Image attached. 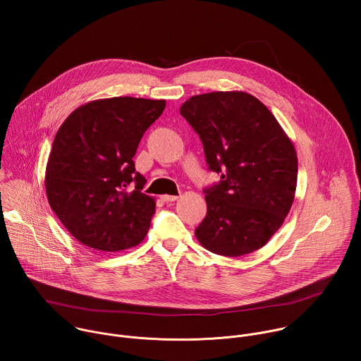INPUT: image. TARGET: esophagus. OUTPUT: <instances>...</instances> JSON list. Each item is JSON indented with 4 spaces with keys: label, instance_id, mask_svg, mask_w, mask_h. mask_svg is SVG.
Here are the masks:
<instances>
[{
    "label": "esophagus",
    "instance_id": "esophagus-1",
    "mask_svg": "<svg viewBox=\"0 0 361 361\" xmlns=\"http://www.w3.org/2000/svg\"><path fill=\"white\" fill-rule=\"evenodd\" d=\"M161 200L166 201V202H173V201H177V200H178V195H169V194H164V195H161Z\"/></svg>",
    "mask_w": 361,
    "mask_h": 361
}]
</instances>
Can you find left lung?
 Wrapping results in <instances>:
<instances>
[{"instance_id":"1","label":"left lung","mask_w":361,"mask_h":361,"mask_svg":"<svg viewBox=\"0 0 361 361\" xmlns=\"http://www.w3.org/2000/svg\"><path fill=\"white\" fill-rule=\"evenodd\" d=\"M180 114L200 135L220 183L204 190L207 216L195 228L212 252L262 248L284 223L297 185V152L273 113L244 91L192 95Z\"/></svg>"}]
</instances>
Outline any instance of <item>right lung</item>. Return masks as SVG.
<instances>
[{
  "label": "right lung",
  "instance_id": "obj_1",
  "mask_svg": "<svg viewBox=\"0 0 361 361\" xmlns=\"http://www.w3.org/2000/svg\"><path fill=\"white\" fill-rule=\"evenodd\" d=\"M164 109L166 99H94L59 128L45 169V192L59 220L84 245L114 252L147 235L156 200L141 192L144 177L133 159Z\"/></svg>",
  "mask_w": 361,
  "mask_h": 361
}]
</instances>
